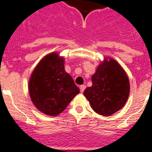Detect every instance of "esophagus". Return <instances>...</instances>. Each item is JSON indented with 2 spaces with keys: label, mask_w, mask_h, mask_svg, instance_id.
I'll list each match as a JSON object with an SVG mask.
<instances>
[{
  "label": "esophagus",
  "mask_w": 152,
  "mask_h": 152,
  "mask_svg": "<svg viewBox=\"0 0 152 152\" xmlns=\"http://www.w3.org/2000/svg\"><path fill=\"white\" fill-rule=\"evenodd\" d=\"M80 92H81V93H83V91L85 90V89H86V86H85V85H81V86H80Z\"/></svg>",
  "instance_id": "1"
}]
</instances>
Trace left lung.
<instances>
[{"mask_svg": "<svg viewBox=\"0 0 152 152\" xmlns=\"http://www.w3.org/2000/svg\"><path fill=\"white\" fill-rule=\"evenodd\" d=\"M93 85L83 94L96 113L110 116L123 107L130 94V83L121 65L106 58L92 76Z\"/></svg>", "mask_w": 152, "mask_h": 152, "instance_id": "obj_1", "label": "left lung"}]
</instances>
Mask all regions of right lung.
<instances>
[{
  "label": "right lung",
  "instance_id": "1",
  "mask_svg": "<svg viewBox=\"0 0 152 152\" xmlns=\"http://www.w3.org/2000/svg\"><path fill=\"white\" fill-rule=\"evenodd\" d=\"M28 91L37 109L47 115L56 116L66 109L80 89L65 71L64 58L52 52L39 62L31 75Z\"/></svg>",
  "mask_w": 152,
  "mask_h": 152
}]
</instances>
